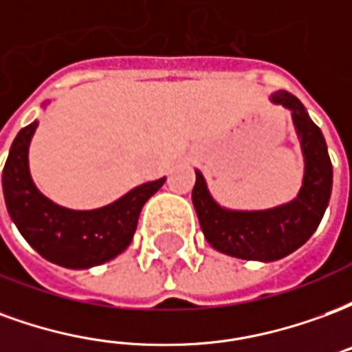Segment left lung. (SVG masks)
<instances>
[{"label":"left lung","mask_w":352,"mask_h":352,"mask_svg":"<svg viewBox=\"0 0 352 352\" xmlns=\"http://www.w3.org/2000/svg\"><path fill=\"white\" fill-rule=\"evenodd\" d=\"M272 101L292 111L305 158L300 194L290 204L265 211H230L211 198L199 171L192 188V204L209 245L236 258L273 262L300 249L318 228L332 194V162L320 128L292 94L280 90Z\"/></svg>","instance_id":"8db88e82"}]
</instances>
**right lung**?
I'll list each match as a JSON object with an SVG mask.
<instances>
[{
    "mask_svg": "<svg viewBox=\"0 0 352 352\" xmlns=\"http://www.w3.org/2000/svg\"><path fill=\"white\" fill-rule=\"evenodd\" d=\"M37 120L19 131L5 162L3 196L19 232L52 264L87 270L113 260L128 249L145 201L158 192L166 177L145 183L100 209L73 211L45 198L32 181L28 148Z\"/></svg>",
    "mask_w": 352,
    "mask_h": 352,
    "instance_id": "obj_1",
    "label": "right lung"
}]
</instances>
